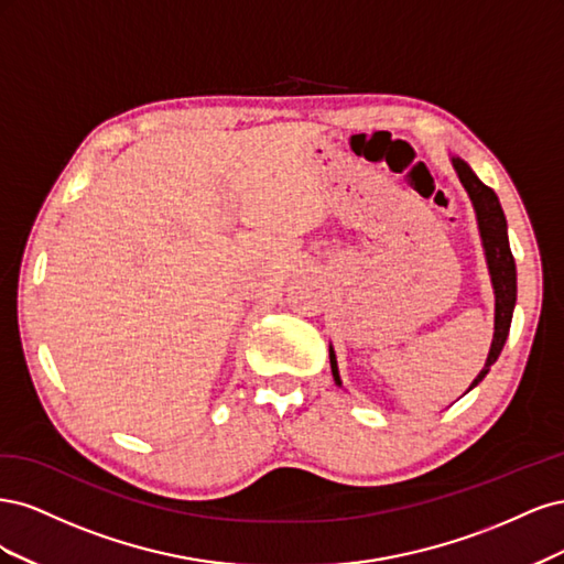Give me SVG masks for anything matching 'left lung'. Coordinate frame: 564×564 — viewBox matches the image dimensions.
<instances>
[{"instance_id":"left-lung-1","label":"left lung","mask_w":564,"mask_h":564,"mask_svg":"<svg viewBox=\"0 0 564 564\" xmlns=\"http://www.w3.org/2000/svg\"><path fill=\"white\" fill-rule=\"evenodd\" d=\"M454 169L464 183V187L468 191L473 207L477 214V224H480V235H482V245H485V253H487V265H489V275H491V284H494V294H497V317H494V340L489 348V357L485 362V369L477 373V379L473 381L470 388H475L480 383L489 367L499 360V355L503 350V344L510 332V319H513V308H516V296H518V278H516V259L513 251H510L508 245V228H506V216L499 204L497 193L491 191L489 185H485L480 178H477L470 166L454 158ZM329 362H332V373L334 381L340 386L338 379V367H336V355L329 348ZM468 388V390H470Z\"/></svg>"}]
</instances>
